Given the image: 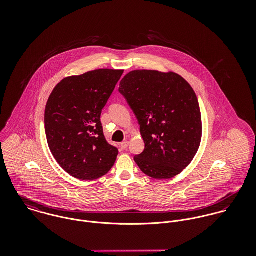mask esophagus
I'll return each mask as SVG.
<instances>
[{"instance_id":"obj_1","label":"esophagus","mask_w":256,"mask_h":256,"mask_svg":"<svg viewBox=\"0 0 256 256\" xmlns=\"http://www.w3.org/2000/svg\"><path fill=\"white\" fill-rule=\"evenodd\" d=\"M128 146H129V142H123V143H121V145H120V146H121V148L122 150H125V148H128Z\"/></svg>"}]
</instances>
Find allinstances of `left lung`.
Returning <instances> with one entry per match:
<instances>
[{"label":"left lung","mask_w":256,"mask_h":256,"mask_svg":"<svg viewBox=\"0 0 256 256\" xmlns=\"http://www.w3.org/2000/svg\"><path fill=\"white\" fill-rule=\"evenodd\" d=\"M140 125L145 148L134 160L150 178L168 180L192 162L201 142L202 120L197 96L176 73L137 70L119 84Z\"/></svg>","instance_id":"left-lung-1"}]
</instances>
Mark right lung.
I'll use <instances>...</instances> for the list:
<instances>
[{"label": "right lung", "mask_w": 256, "mask_h": 256, "mask_svg": "<svg viewBox=\"0 0 256 256\" xmlns=\"http://www.w3.org/2000/svg\"><path fill=\"white\" fill-rule=\"evenodd\" d=\"M122 74L100 69L65 78L48 98V146L61 168L78 180L100 178L116 160L118 148L106 141L100 115Z\"/></svg>", "instance_id": "obj_1"}]
</instances>
